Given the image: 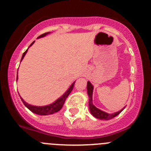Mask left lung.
<instances>
[{
  "mask_svg": "<svg viewBox=\"0 0 151 151\" xmlns=\"http://www.w3.org/2000/svg\"><path fill=\"white\" fill-rule=\"evenodd\" d=\"M93 86L92 84H91L90 81H88L87 82V93L88 96H89V110L90 112H91V115L93 116L96 119H100V120H104V121H108L110 120V119H113L115 116H116L117 115H119V114L124 110V109H122L121 110L119 111L116 112V113L114 114H108L106 113V112L100 110L98 108H96L94 105L93 104L92 101V94H93Z\"/></svg>",
  "mask_w": 151,
  "mask_h": 151,
  "instance_id": "8db88e82",
  "label": "left lung"
}]
</instances>
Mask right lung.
I'll return each instance as SVG.
<instances>
[{
    "instance_id": "1",
    "label": "right lung",
    "mask_w": 151,
    "mask_h": 151,
    "mask_svg": "<svg viewBox=\"0 0 151 151\" xmlns=\"http://www.w3.org/2000/svg\"><path fill=\"white\" fill-rule=\"evenodd\" d=\"M49 33H50V32H45V33L40 35L37 38L45 37V36L49 34ZM34 42H35V41L31 43L30 47L31 45H32V44H33ZM27 50H26L25 52L22 54V58H21V60H20V62L22 61V59H23L24 57H25V54L27 53ZM17 79H18V74H17ZM74 83H75V81H74L73 84L70 86V87L69 88L68 90H67V91H66V92L64 93L63 95H62L61 97L59 98L58 99H57L56 101L54 102V103L51 104H50V105L44 106H32V105L28 104L26 103V102L24 101V100L22 99L21 97H20V99H21L22 103L24 104V105H25V106L29 109V110H30L31 111L33 112L34 114H38V115H42V116L50 115V114H52L54 113H56V112L59 111H60V109L62 108V106H63L64 104H65V102L66 99L67 98V96H69V94H70V93H71V91H72V89H73L74 86Z\"/></svg>"
}]
</instances>
